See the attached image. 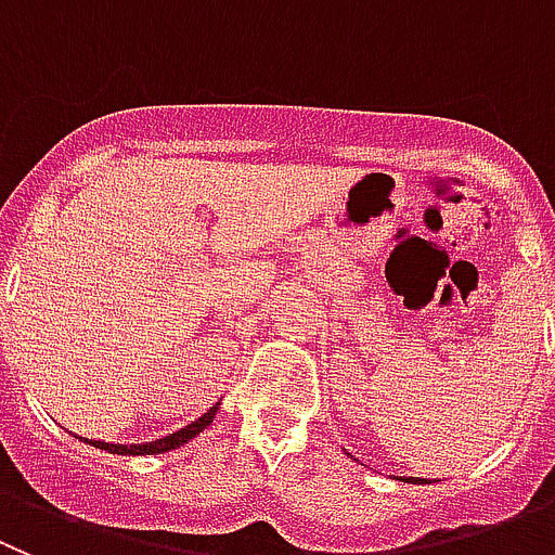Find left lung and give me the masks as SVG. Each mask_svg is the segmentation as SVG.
Masks as SVG:
<instances>
[{
    "label": "left lung",
    "instance_id": "8db88e82",
    "mask_svg": "<svg viewBox=\"0 0 555 555\" xmlns=\"http://www.w3.org/2000/svg\"><path fill=\"white\" fill-rule=\"evenodd\" d=\"M403 481H417V478H403ZM426 481V478H421V483Z\"/></svg>",
    "mask_w": 555,
    "mask_h": 555
}]
</instances>
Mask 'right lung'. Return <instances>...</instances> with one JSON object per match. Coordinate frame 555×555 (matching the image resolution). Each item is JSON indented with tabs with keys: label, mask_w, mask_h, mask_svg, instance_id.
I'll list each match as a JSON object with an SVG mask.
<instances>
[{
	"label": "right lung",
	"mask_w": 555,
	"mask_h": 555,
	"mask_svg": "<svg viewBox=\"0 0 555 555\" xmlns=\"http://www.w3.org/2000/svg\"><path fill=\"white\" fill-rule=\"evenodd\" d=\"M216 412H218V403H216V406H209L207 412H204L202 417H198V421L191 423V426L179 428V431H173L171 437H163V439H154V442H146V446H109V442H96V439H85V442H88V446H93V448H102V451H107V453H124V456H127V453H129V456H146V453H166V451H171V448L184 446V442L196 437V434H202L204 428H207L209 423H212Z\"/></svg>",
	"instance_id": "obj_1"
}]
</instances>
